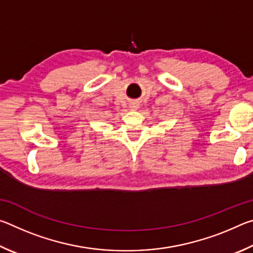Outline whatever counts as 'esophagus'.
I'll use <instances>...</instances> for the list:
<instances>
[{"label": "esophagus", "mask_w": 253, "mask_h": 253, "mask_svg": "<svg viewBox=\"0 0 253 253\" xmlns=\"http://www.w3.org/2000/svg\"><path fill=\"white\" fill-rule=\"evenodd\" d=\"M138 107H139V105L137 104V102H130V104H129V108L131 110H137V109H138Z\"/></svg>", "instance_id": "1"}]
</instances>
